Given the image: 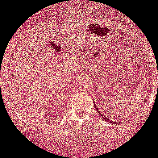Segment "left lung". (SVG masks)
Here are the masks:
<instances>
[{"mask_svg":"<svg viewBox=\"0 0 158 158\" xmlns=\"http://www.w3.org/2000/svg\"><path fill=\"white\" fill-rule=\"evenodd\" d=\"M95 109H96V107H95ZM97 110H98V109H97ZM99 113H100V112H99ZM101 115H102V114H101ZM103 116H104V115H103ZM104 119H105V120H107V121H109V119H108V118H106V116H104ZM110 123H112V122H110Z\"/></svg>","mask_w":158,"mask_h":158,"instance_id":"obj_1","label":"left lung"}]
</instances>
